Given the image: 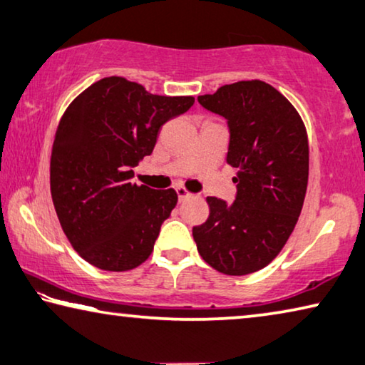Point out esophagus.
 <instances>
[{"label": "esophagus", "mask_w": 365, "mask_h": 365, "mask_svg": "<svg viewBox=\"0 0 365 365\" xmlns=\"http://www.w3.org/2000/svg\"><path fill=\"white\" fill-rule=\"evenodd\" d=\"M177 195H178V200H180V201H183L185 197H190L191 196L190 191L187 188H183V187H178L177 188Z\"/></svg>", "instance_id": "obj_1"}]
</instances>
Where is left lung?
<instances>
[{
  "instance_id": "8db88e82",
  "label": "left lung",
  "mask_w": 365,
  "mask_h": 365,
  "mask_svg": "<svg viewBox=\"0 0 365 365\" xmlns=\"http://www.w3.org/2000/svg\"><path fill=\"white\" fill-rule=\"evenodd\" d=\"M197 101L227 119V163L238 172L233 202L206 197L209 217L193 227L196 248L217 272L248 275L274 261L298 222L309 177L304 122L262 80L224 85Z\"/></svg>"
}]
</instances>
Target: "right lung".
Masks as SVG:
<instances>
[{
	"label": "right lung",
	"mask_w": 365,
	"mask_h": 365,
	"mask_svg": "<svg viewBox=\"0 0 365 365\" xmlns=\"http://www.w3.org/2000/svg\"><path fill=\"white\" fill-rule=\"evenodd\" d=\"M193 96H159L123 77H106L73 100L54 137L49 185L67 240L98 269L143 264L175 207L174 188L132 183L165 122L193 106Z\"/></svg>",
	"instance_id": "add662e5"
}]
</instances>
